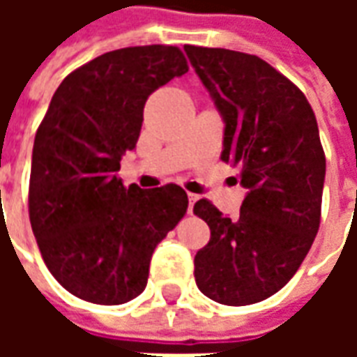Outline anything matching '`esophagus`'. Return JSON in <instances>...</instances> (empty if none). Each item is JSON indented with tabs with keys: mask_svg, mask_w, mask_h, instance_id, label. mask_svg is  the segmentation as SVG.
Masks as SVG:
<instances>
[{
	"mask_svg": "<svg viewBox=\"0 0 357 357\" xmlns=\"http://www.w3.org/2000/svg\"><path fill=\"white\" fill-rule=\"evenodd\" d=\"M199 201V195L189 193V214H193V204Z\"/></svg>",
	"mask_w": 357,
	"mask_h": 357,
	"instance_id": "esophagus-1",
	"label": "esophagus"
}]
</instances>
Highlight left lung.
Wrapping results in <instances>:
<instances>
[{
	"label": "left lung",
	"mask_w": 357,
	"mask_h": 357,
	"mask_svg": "<svg viewBox=\"0 0 357 357\" xmlns=\"http://www.w3.org/2000/svg\"><path fill=\"white\" fill-rule=\"evenodd\" d=\"M183 50L224 120L222 160L239 164L248 189L233 220L206 199L195 202L210 227L195 281L214 302L247 306L291 281L317 235L325 181L317 120L306 95L260 57Z\"/></svg>",
	"instance_id": "1"
}]
</instances>
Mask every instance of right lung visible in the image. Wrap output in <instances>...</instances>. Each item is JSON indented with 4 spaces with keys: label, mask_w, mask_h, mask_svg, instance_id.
<instances>
[{
    "label": "right lung",
    "mask_w": 357,
    "mask_h": 357,
    "mask_svg": "<svg viewBox=\"0 0 357 357\" xmlns=\"http://www.w3.org/2000/svg\"><path fill=\"white\" fill-rule=\"evenodd\" d=\"M189 70L174 45L109 51L61 82L36 132L28 210L42 258L66 291L102 306L147 287L156 245L187 212L176 183L118 178L139 139L149 95Z\"/></svg>",
    "instance_id": "right-lung-1"
}]
</instances>
